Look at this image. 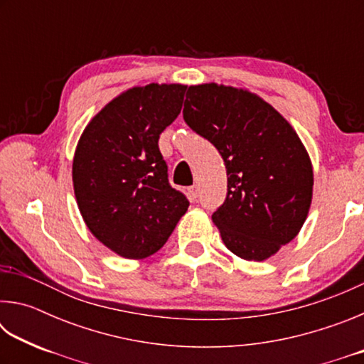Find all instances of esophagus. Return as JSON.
<instances>
[{"label":"esophagus","mask_w":364,"mask_h":364,"mask_svg":"<svg viewBox=\"0 0 364 364\" xmlns=\"http://www.w3.org/2000/svg\"><path fill=\"white\" fill-rule=\"evenodd\" d=\"M188 193H189L191 200H196L197 196H199V186H197V184H194V186H191V188L188 189Z\"/></svg>","instance_id":"esophagus-1"}]
</instances>
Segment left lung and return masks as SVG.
Returning a JSON list of instances; mask_svg holds the SVG:
<instances>
[{"label": "left lung", "mask_w": 364, "mask_h": 364, "mask_svg": "<svg viewBox=\"0 0 364 364\" xmlns=\"http://www.w3.org/2000/svg\"><path fill=\"white\" fill-rule=\"evenodd\" d=\"M183 119L223 157L228 194L212 215L234 255L262 262L297 236L313 194L308 152L284 117L247 90L189 86Z\"/></svg>", "instance_id": "obj_1"}]
</instances>
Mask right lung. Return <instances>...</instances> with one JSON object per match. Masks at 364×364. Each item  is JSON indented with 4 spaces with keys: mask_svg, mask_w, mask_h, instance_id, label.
<instances>
[{
    "mask_svg": "<svg viewBox=\"0 0 364 364\" xmlns=\"http://www.w3.org/2000/svg\"><path fill=\"white\" fill-rule=\"evenodd\" d=\"M184 85L134 86L93 117L72 165L80 213L93 236L123 258L164 247L186 213V196L170 186L159 138L181 112Z\"/></svg>",
    "mask_w": 364,
    "mask_h": 364,
    "instance_id": "right-lung-1",
    "label": "right lung"
}]
</instances>
